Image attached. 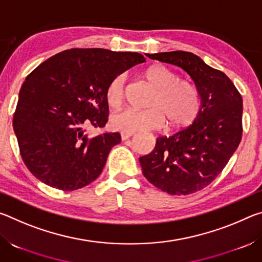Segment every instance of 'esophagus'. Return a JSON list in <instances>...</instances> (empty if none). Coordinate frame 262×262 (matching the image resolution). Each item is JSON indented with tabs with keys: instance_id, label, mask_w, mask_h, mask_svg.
<instances>
[{
	"instance_id": "obj_1",
	"label": "esophagus",
	"mask_w": 262,
	"mask_h": 262,
	"mask_svg": "<svg viewBox=\"0 0 262 262\" xmlns=\"http://www.w3.org/2000/svg\"><path fill=\"white\" fill-rule=\"evenodd\" d=\"M121 139H122V141H125V140H127V139H129L130 136H133L134 135V132H126V130H121Z\"/></svg>"
}]
</instances>
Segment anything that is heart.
Masks as SVG:
<instances>
[{
  "label": "heart",
  "mask_w": 262,
  "mask_h": 262,
  "mask_svg": "<svg viewBox=\"0 0 262 262\" xmlns=\"http://www.w3.org/2000/svg\"><path fill=\"white\" fill-rule=\"evenodd\" d=\"M144 78L154 89V94L144 111L127 110L113 115L114 128L126 132L157 129L167 119L170 126L183 127L192 123L200 112V96L192 83L184 79L163 64H154L144 72ZM125 75L119 74L106 90L107 103L119 108L125 97Z\"/></svg>",
  "instance_id": "obj_1"
}]
</instances>
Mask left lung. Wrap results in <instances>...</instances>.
I'll list each match as a JSON object with an SVG mask.
<instances>
[{"instance_id":"obj_1","label":"left lung","mask_w":262,"mask_h":262,"mask_svg":"<svg viewBox=\"0 0 262 262\" xmlns=\"http://www.w3.org/2000/svg\"><path fill=\"white\" fill-rule=\"evenodd\" d=\"M187 73L201 97L192 125L158 137L151 152L140 157L142 173L171 195H188L209 185L236 151L242 140L243 99L227 75L190 52L147 54Z\"/></svg>"}]
</instances>
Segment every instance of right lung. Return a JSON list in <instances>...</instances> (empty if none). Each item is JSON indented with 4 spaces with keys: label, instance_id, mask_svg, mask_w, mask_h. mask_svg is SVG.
I'll list each match as a JSON object with an SVG mask.
<instances>
[{
    "label": "right lung",
    "instance_id": "add662e5",
    "mask_svg": "<svg viewBox=\"0 0 262 262\" xmlns=\"http://www.w3.org/2000/svg\"><path fill=\"white\" fill-rule=\"evenodd\" d=\"M144 61L135 52L73 48L43 61L26 77L12 125L21 158L35 178L62 190L98 178L121 136L94 137L84 127L106 125L110 82Z\"/></svg>",
    "mask_w": 262,
    "mask_h": 262
}]
</instances>
